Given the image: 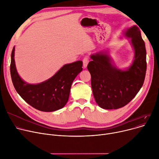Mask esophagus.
Segmentation results:
<instances>
[{"label":"esophagus","instance_id":"obj_1","mask_svg":"<svg viewBox=\"0 0 159 159\" xmlns=\"http://www.w3.org/2000/svg\"><path fill=\"white\" fill-rule=\"evenodd\" d=\"M88 62H89V59L88 57H84V59H83V67H84V68H86L88 64Z\"/></svg>","mask_w":159,"mask_h":159}]
</instances>
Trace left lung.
Here are the masks:
<instances>
[{"instance_id": "obj_1", "label": "left lung", "mask_w": 159, "mask_h": 159, "mask_svg": "<svg viewBox=\"0 0 159 159\" xmlns=\"http://www.w3.org/2000/svg\"><path fill=\"white\" fill-rule=\"evenodd\" d=\"M124 35L131 38L135 51L134 60L128 69L116 68L107 52L91 55L92 60L87 66L95 101L103 109L115 110L126 106L144 84L146 50L140 31L137 26H133L124 32Z\"/></svg>"}]
</instances>
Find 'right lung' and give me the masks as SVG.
<instances>
[{"label":"right lung","instance_id":"add662e5","mask_svg":"<svg viewBox=\"0 0 159 159\" xmlns=\"http://www.w3.org/2000/svg\"><path fill=\"white\" fill-rule=\"evenodd\" d=\"M15 47L11 52L10 73L16 92L35 109L51 112L62 108L68 101L72 82L82 70V61L65 64L48 80L37 84L24 82L16 69Z\"/></svg>","mask_w":159,"mask_h":159}]
</instances>
